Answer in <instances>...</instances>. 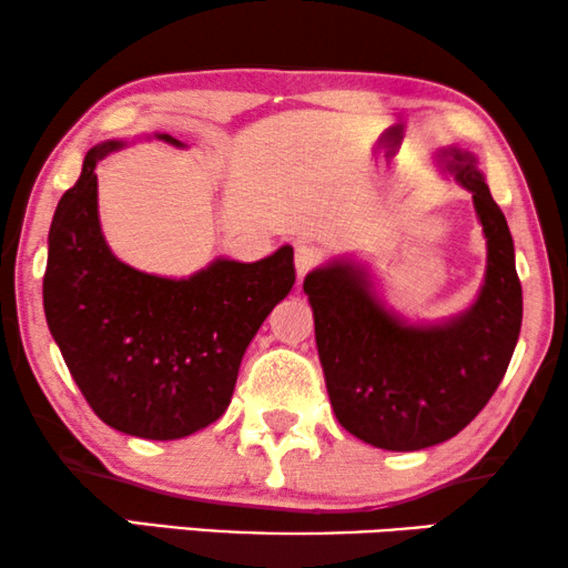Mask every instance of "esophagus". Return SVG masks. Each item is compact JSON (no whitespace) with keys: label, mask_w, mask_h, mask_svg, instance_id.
<instances>
[{"label":"esophagus","mask_w":568,"mask_h":568,"mask_svg":"<svg viewBox=\"0 0 568 568\" xmlns=\"http://www.w3.org/2000/svg\"><path fill=\"white\" fill-rule=\"evenodd\" d=\"M323 263V253L321 247L302 243L297 245V253H294V266H297V276L305 278L310 271H315Z\"/></svg>","instance_id":"1"}]
</instances>
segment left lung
I'll return each instance as SVG.
<instances>
[{"label":"left lung","instance_id":"obj_1","mask_svg":"<svg viewBox=\"0 0 568 568\" xmlns=\"http://www.w3.org/2000/svg\"><path fill=\"white\" fill-rule=\"evenodd\" d=\"M447 168L473 193L488 263L478 300L442 325H406L375 297L367 271L333 261L305 276L315 344L338 424L372 447L410 453L463 432L491 400L515 354L523 286L515 243L470 152Z\"/></svg>","mask_w":568,"mask_h":568}]
</instances>
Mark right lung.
Instances as JSON below:
<instances>
[{"label": "right lung", "mask_w": 568, "mask_h": 568, "mask_svg": "<svg viewBox=\"0 0 568 568\" xmlns=\"http://www.w3.org/2000/svg\"><path fill=\"white\" fill-rule=\"evenodd\" d=\"M119 146L84 154L80 181L53 214L45 323L100 422L131 437L181 439L227 410L247 344L292 290L294 251L284 245L255 263L216 258L189 278L126 266L98 220L95 165Z\"/></svg>", "instance_id": "add662e5"}]
</instances>
